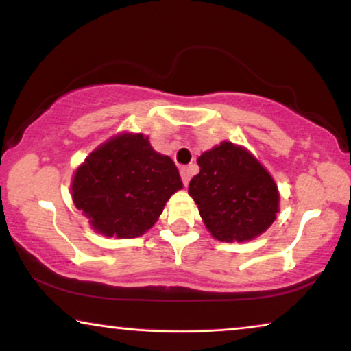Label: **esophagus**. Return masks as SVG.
I'll list each match as a JSON object with an SVG mask.
<instances>
[{
	"instance_id": "1",
	"label": "esophagus",
	"mask_w": 351,
	"mask_h": 351,
	"mask_svg": "<svg viewBox=\"0 0 351 351\" xmlns=\"http://www.w3.org/2000/svg\"><path fill=\"white\" fill-rule=\"evenodd\" d=\"M181 178H182V182H184V186L189 184V180H191V170L187 169V167H182V169H181Z\"/></svg>"
}]
</instances>
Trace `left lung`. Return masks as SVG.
Returning <instances> with one entry per match:
<instances>
[{
  "label": "left lung",
  "mask_w": 351,
  "mask_h": 351,
  "mask_svg": "<svg viewBox=\"0 0 351 351\" xmlns=\"http://www.w3.org/2000/svg\"><path fill=\"white\" fill-rule=\"evenodd\" d=\"M200 173L189 195L213 238L222 243L250 241L265 233L279 213L274 178L247 148L222 142L197 159Z\"/></svg>",
  "instance_id": "obj_1"
}]
</instances>
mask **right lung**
<instances>
[{"label": "right lung", "mask_w": 351, "mask_h": 351, "mask_svg": "<svg viewBox=\"0 0 351 351\" xmlns=\"http://www.w3.org/2000/svg\"><path fill=\"white\" fill-rule=\"evenodd\" d=\"M182 189L175 162L143 134L121 132L77 167L71 195L91 228L107 238L142 237Z\"/></svg>", "instance_id": "add662e5"}]
</instances>
